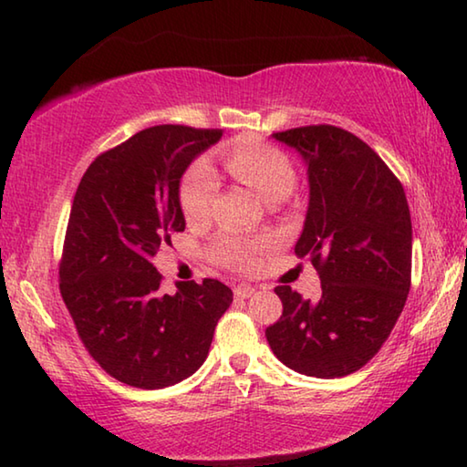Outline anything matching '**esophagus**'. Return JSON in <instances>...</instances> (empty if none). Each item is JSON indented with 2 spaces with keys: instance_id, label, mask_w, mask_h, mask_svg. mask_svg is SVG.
<instances>
[{
  "instance_id": "34e87169",
  "label": "esophagus",
  "mask_w": 467,
  "mask_h": 467,
  "mask_svg": "<svg viewBox=\"0 0 467 467\" xmlns=\"http://www.w3.org/2000/svg\"><path fill=\"white\" fill-rule=\"evenodd\" d=\"M253 295H255V286H251V284H241V286L234 288L236 298H249Z\"/></svg>"
}]
</instances>
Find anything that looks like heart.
Segmentation results:
<instances>
[{
  "label": "heart",
  "mask_w": 467,
  "mask_h": 467,
  "mask_svg": "<svg viewBox=\"0 0 467 467\" xmlns=\"http://www.w3.org/2000/svg\"><path fill=\"white\" fill-rule=\"evenodd\" d=\"M224 164L231 175L249 185L264 202L278 203L286 200L295 189L296 177L288 158L267 146H241L224 154ZM218 192V177L208 162H197L181 183V210L189 223L208 216ZM264 241L244 239L239 234H223L214 247V257L220 264L249 270L255 264Z\"/></svg>",
  "instance_id": "heart-1"
}]
</instances>
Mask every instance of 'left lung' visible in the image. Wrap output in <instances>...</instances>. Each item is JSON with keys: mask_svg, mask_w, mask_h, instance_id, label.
Here are the masks:
<instances>
[{"mask_svg": "<svg viewBox=\"0 0 467 467\" xmlns=\"http://www.w3.org/2000/svg\"><path fill=\"white\" fill-rule=\"evenodd\" d=\"M272 138L306 167L309 205L295 253L319 270L321 296L275 288L284 311L265 337L300 375L346 377L375 357L404 311L412 275L404 187L373 148L334 125Z\"/></svg>", "mask_w": 467, "mask_h": 467, "instance_id": "obj_1", "label": "left lung"}]
</instances>
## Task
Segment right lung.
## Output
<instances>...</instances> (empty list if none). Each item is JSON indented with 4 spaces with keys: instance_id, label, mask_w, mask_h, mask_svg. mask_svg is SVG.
Returning a JSON list of instances; mask_svg holds the SVG:
<instances>
[{
    "instance_id": "obj_1",
    "label": "right lung",
    "mask_w": 467,
    "mask_h": 467,
    "mask_svg": "<svg viewBox=\"0 0 467 467\" xmlns=\"http://www.w3.org/2000/svg\"><path fill=\"white\" fill-rule=\"evenodd\" d=\"M220 138V130L156 125L100 154L78 185L59 288L78 336L117 381L162 389L192 377L233 303V290L212 278L164 295L152 264L185 231L181 179Z\"/></svg>"
}]
</instances>
